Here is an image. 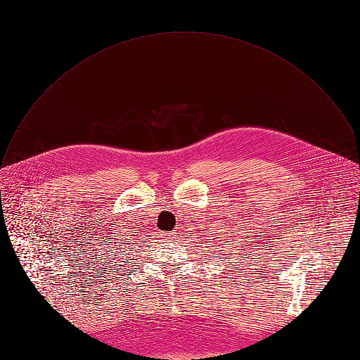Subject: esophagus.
<instances>
[{
  "mask_svg": "<svg viewBox=\"0 0 360 360\" xmlns=\"http://www.w3.org/2000/svg\"><path fill=\"white\" fill-rule=\"evenodd\" d=\"M167 236H169V237H172V238H174V236H176V233H167Z\"/></svg>",
  "mask_w": 360,
  "mask_h": 360,
  "instance_id": "1",
  "label": "esophagus"
}]
</instances>
